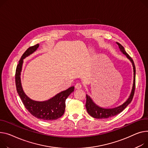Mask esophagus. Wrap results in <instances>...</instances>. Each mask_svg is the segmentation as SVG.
<instances>
[{"label": "esophagus", "mask_w": 148, "mask_h": 148, "mask_svg": "<svg viewBox=\"0 0 148 148\" xmlns=\"http://www.w3.org/2000/svg\"><path fill=\"white\" fill-rule=\"evenodd\" d=\"M75 87L76 89H80V88H82V84L80 83H77L75 84Z\"/></svg>", "instance_id": "34e87169"}]
</instances>
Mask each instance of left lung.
<instances>
[{
	"label": "left lung",
	"mask_w": 148,
	"mask_h": 148,
	"mask_svg": "<svg viewBox=\"0 0 148 148\" xmlns=\"http://www.w3.org/2000/svg\"><path fill=\"white\" fill-rule=\"evenodd\" d=\"M118 46L119 47L120 51L121 53H123L124 55H125L128 60L131 62L133 69V86L132 88V90L130 92V94L127 98V99L121 105L118 106L115 108H105L103 107H101L100 106L97 105L90 97V96L86 94V108L88 114L93 118L98 119H108L112 116H114L117 114H120L121 112H122L125 108L129 105L132 99L134 93V90H135V80H136V68L134 65V63L132 60V58L127 53L125 52L124 47L119 43L118 42L116 43Z\"/></svg>",
	"instance_id": "obj_1"
}]
</instances>
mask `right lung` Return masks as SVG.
Here are the masks:
<instances>
[{
  "mask_svg": "<svg viewBox=\"0 0 148 148\" xmlns=\"http://www.w3.org/2000/svg\"><path fill=\"white\" fill-rule=\"evenodd\" d=\"M39 44L27 49L19 60L15 73V84L17 92L26 109L37 119L43 120H55L63 115L65 109V100L74 90V86L57 93L46 101H37L29 98L24 92L21 80V73L24 60L37 51Z\"/></svg>",
  "mask_w": 148,
  "mask_h": 148,
  "instance_id": "obj_1",
  "label": "right lung"
}]
</instances>
